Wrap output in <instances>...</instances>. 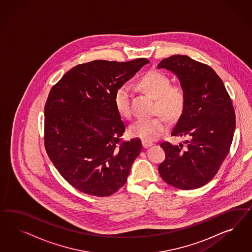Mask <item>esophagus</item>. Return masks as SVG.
I'll list each match as a JSON object with an SVG mask.
<instances>
[{
    "mask_svg": "<svg viewBox=\"0 0 252 252\" xmlns=\"http://www.w3.org/2000/svg\"><path fill=\"white\" fill-rule=\"evenodd\" d=\"M153 143L152 141H149V140H145V139H142V146L144 147V148H149V147H151V146H153Z\"/></svg>",
    "mask_w": 252,
    "mask_h": 252,
    "instance_id": "esophagus-1",
    "label": "esophagus"
}]
</instances>
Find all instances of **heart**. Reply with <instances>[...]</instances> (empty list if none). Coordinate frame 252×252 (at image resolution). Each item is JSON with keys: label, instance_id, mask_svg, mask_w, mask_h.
I'll list each match as a JSON object with an SVG mask.
<instances>
[{"label": "heart", "instance_id": "b5f03b06", "mask_svg": "<svg viewBox=\"0 0 252 252\" xmlns=\"http://www.w3.org/2000/svg\"><path fill=\"white\" fill-rule=\"evenodd\" d=\"M137 87L155 99L154 113H160L171 121L182 114L186 104L185 91L179 85H171L169 77L164 74L157 70L148 71L137 80ZM130 99L131 93L126 86L120 87L115 92V108L125 118H130L132 115ZM164 116L158 115L137 119L130 126V134L145 140L157 139L167 129V121Z\"/></svg>", "mask_w": 252, "mask_h": 252}]
</instances>
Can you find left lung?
I'll use <instances>...</instances> for the list:
<instances>
[{
    "label": "left lung",
    "instance_id": "1",
    "mask_svg": "<svg viewBox=\"0 0 252 252\" xmlns=\"http://www.w3.org/2000/svg\"><path fill=\"white\" fill-rule=\"evenodd\" d=\"M157 67L173 72L186 93L171 136L189 138L186 147L160 143L165 160L158 168L160 176L176 189H198L214 178L228 154L236 129L232 100L214 69L187 55L170 56Z\"/></svg>",
    "mask_w": 252,
    "mask_h": 252
}]
</instances>
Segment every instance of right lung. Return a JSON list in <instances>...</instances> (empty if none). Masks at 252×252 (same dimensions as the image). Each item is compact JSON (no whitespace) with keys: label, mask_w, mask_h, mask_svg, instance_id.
Wrapping results in <instances>:
<instances>
[{"label":"right lung","mask_w":252,"mask_h":252,"mask_svg":"<svg viewBox=\"0 0 252 252\" xmlns=\"http://www.w3.org/2000/svg\"><path fill=\"white\" fill-rule=\"evenodd\" d=\"M150 61H96L65 73L44 108V144L61 176L77 190L107 197L126 184L142 150L139 138L121 141L126 126L115 93Z\"/></svg>","instance_id":"right-lung-1"}]
</instances>
